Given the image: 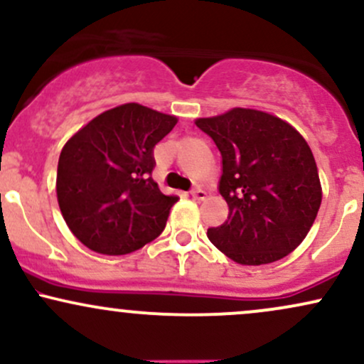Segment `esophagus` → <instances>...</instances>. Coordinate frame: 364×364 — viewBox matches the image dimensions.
<instances>
[{"label":"esophagus","instance_id":"obj_1","mask_svg":"<svg viewBox=\"0 0 364 364\" xmlns=\"http://www.w3.org/2000/svg\"><path fill=\"white\" fill-rule=\"evenodd\" d=\"M190 195L193 196L195 200H205L207 198V191L202 190V188H200V186H196L195 190H191Z\"/></svg>","mask_w":364,"mask_h":364}]
</instances>
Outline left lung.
Instances as JSON below:
<instances>
[{"label": "left lung", "mask_w": 364, "mask_h": 364, "mask_svg": "<svg viewBox=\"0 0 364 364\" xmlns=\"http://www.w3.org/2000/svg\"><path fill=\"white\" fill-rule=\"evenodd\" d=\"M195 124L223 156L219 193L229 207L228 220L208 229V240L241 265H265L294 252L321 203L318 169L301 133L248 107Z\"/></svg>", "instance_id": "1"}]
</instances>
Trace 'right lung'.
Returning a JSON list of instances; mask_svg holds the SVG:
<instances>
[{"label":"right lung","instance_id":"1","mask_svg":"<svg viewBox=\"0 0 364 364\" xmlns=\"http://www.w3.org/2000/svg\"><path fill=\"white\" fill-rule=\"evenodd\" d=\"M176 123V116L128 102L95 116L66 141L56 195L82 245L116 257L164 231L178 196L164 195L152 179L154 147Z\"/></svg>","mask_w":364,"mask_h":364}]
</instances>
